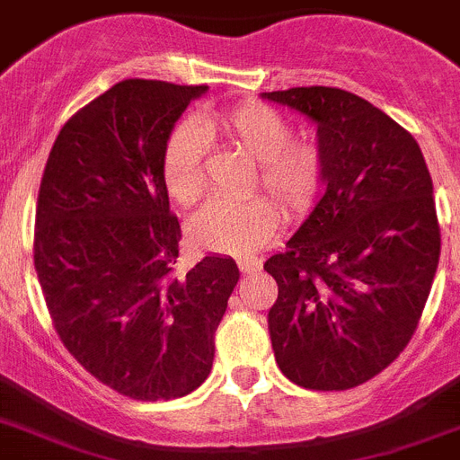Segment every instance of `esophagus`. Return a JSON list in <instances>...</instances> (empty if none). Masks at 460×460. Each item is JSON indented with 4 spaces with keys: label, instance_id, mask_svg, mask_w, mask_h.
<instances>
[{
    "label": "esophagus",
    "instance_id": "1",
    "mask_svg": "<svg viewBox=\"0 0 460 460\" xmlns=\"http://www.w3.org/2000/svg\"><path fill=\"white\" fill-rule=\"evenodd\" d=\"M237 267L242 273H255L262 269V262L258 258H242L237 260Z\"/></svg>",
    "mask_w": 460,
    "mask_h": 460
}]
</instances>
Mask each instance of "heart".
I'll return each instance as SVG.
<instances>
[{
  "instance_id": "1",
  "label": "heart",
  "mask_w": 460,
  "mask_h": 460,
  "mask_svg": "<svg viewBox=\"0 0 460 460\" xmlns=\"http://www.w3.org/2000/svg\"><path fill=\"white\" fill-rule=\"evenodd\" d=\"M203 134L255 159L251 187H260L278 200L285 214L298 217L313 208L326 175L322 147L305 138H292L288 118L258 100H243L230 107H205L196 125L180 123L168 134L162 150V182L171 200L191 208L205 193ZM280 223V212L269 198L209 200L189 221V239L208 252L242 255L267 243Z\"/></svg>"
}]
</instances>
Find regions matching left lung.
Masks as SVG:
<instances>
[{"instance_id":"8db88e82","label":"left lung","mask_w":460,"mask_h":460,"mask_svg":"<svg viewBox=\"0 0 460 460\" xmlns=\"http://www.w3.org/2000/svg\"><path fill=\"white\" fill-rule=\"evenodd\" d=\"M317 123L326 193L271 255L269 337L278 367L307 390H349L393 365L415 335L440 258L422 150L393 118L331 86L264 93Z\"/></svg>"}]
</instances>
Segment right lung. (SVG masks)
<instances>
[{
	"label": "right lung",
	"instance_id": "obj_1",
	"mask_svg": "<svg viewBox=\"0 0 460 460\" xmlns=\"http://www.w3.org/2000/svg\"><path fill=\"white\" fill-rule=\"evenodd\" d=\"M208 86L125 79L67 118L38 189L33 264L63 347L138 402L184 397L214 362L239 280L230 258L178 276V217L162 182L172 125Z\"/></svg>",
	"mask_w": 460,
	"mask_h": 460
}]
</instances>
